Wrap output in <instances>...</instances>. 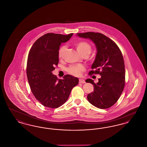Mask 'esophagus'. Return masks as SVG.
Here are the masks:
<instances>
[{"mask_svg": "<svg viewBox=\"0 0 147 147\" xmlns=\"http://www.w3.org/2000/svg\"><path fill=\"white\" fill-rule=\"evenodd\" d=\"M79 83L84 84V83H85V81L84 80V79H79Z\"/></svg>", "mask_w": 147, "mask_h": 147, "instance_id": "1", "label": "esophagus"}]
</instances>
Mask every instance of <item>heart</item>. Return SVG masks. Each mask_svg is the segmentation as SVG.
<instances>
[{
    "label": "heart",
    "instance_id": "obj_1",
    "mask_svg": "<svg viewBox=\"0 0 147 147\" xmlns=\"http://www.w3.org/2000/svg\"><path fill=\"white\" fill-rule=\"evenodd\" d=\"M74 46L77 49V51L81 55H83L85 54L89 55L91 52V46L85 41H78L74 43ZM66 50V47L63 46L60 47L58 51V57L59 58H62ZM85 68L82 65H76L70 67L68 69V73L76 77H79L81 76L82 72L84 71Z\"/></svg>",
    "mask_w": 147,
    "mask_h": 147
}]
</instances>
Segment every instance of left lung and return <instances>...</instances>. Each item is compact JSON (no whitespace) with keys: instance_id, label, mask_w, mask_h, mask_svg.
<instances>
[{"instance_id":"8db88e82","label":"left lung","mask_w":147,"mask_h":147,"mask_svg":"<svg viewBox=\"0 0 147 147\" xmlns=\"http://www.w3.org/2000/svg\"><path fill=\"white\" fill-rule=\"evenodd\" d=\"M77 36L89 38L97 49L95 59L89 74H98L101 77L96 84L91 79L86 83L94 85V91L88 95L89 102L94 106L105 109L119 100L125 85V67L121 51L112 40L101 33L88 32Z\"/></svg>"}]
</instances>
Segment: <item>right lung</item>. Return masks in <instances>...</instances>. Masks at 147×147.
Listing matches in <instances>:
<instances>
[{
  "instance_id": "right-lung-1",
  "label": "right lung",
  "mask_w": 147,
  "mask_h": 147,
  "mask_svg": "<svg viewBox=\"0 0 147 147\" xmlns=\"http://www.w3.org/2000/svg\"><path fill=\"white\" fill-rule=\"evenodd\" d=\"M68 35L48 33L37 39L28 53L26 74L28 83L36 98L44 106L57 108L64 104L79 79L69 74L58 79L52 74L59 62L58 51Z\"/></svg>"
}]
</instances>
